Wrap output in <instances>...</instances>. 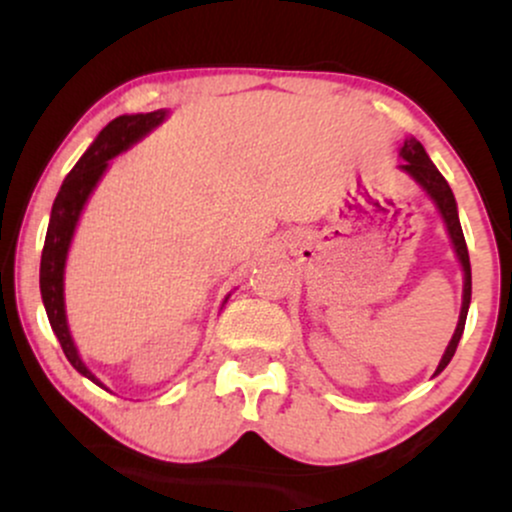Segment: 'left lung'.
Returning a JSON list of instances; mask_svg holds the SVG:
<instances>
[{
	"mask_svg": "<svg viewBox=\"0 0 512 512\" xmlns=\"http://www.w3.org/2000/svg\"><path fill=\"white\" fill-rule=\"evenodd\" d=\"M399 156L404 158V163H402L404 173H409L411 178H414L421 187H424L426 195L433 199V204H436V209L440 211V216H443L445 228H448L450 240H452V248H455V255H457V260H460L462 272H464L460 320H457L455 334H452L448 349H445V354H443V358H440L436 373H433V375H438V373H443L445 366H448V363H450V358L455 356L457 344H460V337H462V332H464V322H467L469 301H472V267H469L467 243H464L460 216H457V202H455V195H452L448 180H445L443 175H440V170L433 166V161H431V158H428L424 146H421V142H416L414 137L404 139V146H402V151H399Z\"/></svg>",
	"mask_w": 512,
	"mask_h": 512,
	"instance_id": "left-lung-1",
	"label": "left lung"
}]
</instances>
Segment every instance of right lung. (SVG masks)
Returning a JSON list of instances; mask_svg holds the SVG:
<instances>
[{"mask_svg":"<svg viewBox=\"0 0 512 512\" xmlns=\"http://www.w3.org/2000/svg\"><path fill=\"white\" fill-rule=\"evenodd\" d=\"M168 117V110H154V113H137V115H120L113 122H108L101 129L93 144L88 146L86 154L76 161L72 173L62 182L60 192H57L55 204H52L48 236H45L43 257H40V293H43L45 313H48L52 332L60 339L64 356L72 366L79 370L84 378L96 383L103 390H108L86 363L81 361L79 351L72 339L67 325V313H64V264H67V252L72 245L74 228L79 223L81 209H84L86 199L91 197L93 187L103 178L105 168H108L110 158H115L129 146L144 139L151 129H156Z\"/></svg>","mask_w":512,"mask_h":512,"instance_id":"1","label":"right lung"}]
</instances>
